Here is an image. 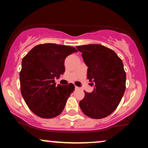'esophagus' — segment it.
<instances>
[{
  "label": "esophagus",
  "instance_id": "obj_1",
  "mask_svg": "<svg viewBox=\"0 0 148 148\" xmlns=\"http://www.w3.org/2000/svg\"><path fill=\"white\" fill-rule=\"evenodd\" d=\"M80 88H79V87H77V86H75V89L76 90H79Z\"/></svg>",
  "mask_w": 148,
  "mask_h": 148
}]
</instances>
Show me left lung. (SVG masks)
Returning <instances> with one entry per match:
<instances>
[{
	"label": "left lung",
	"mask_w": 148,
	"mask_h": 148,
	"mask_svg": "<svg viewBox=\"0 0 148 148\" xmlns=\"http://www.w3.org/2000/svg\"><path fill=\"white\" fill-rule=\"evenodd\" d=\"M88 66L87 78L94 86L79 102L83 113L94 119L111 115L121 101L126 88L123 61L112 49L100 45L76 47Z\"/></svg>",
	"instance_id": "left-lung-1"
}]
</instances>
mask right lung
I'll return each instance as SVG.
<instances>
[{
  "instance_id": "1",
  "label": "right lung",
  "mask_w": 148,
  "mask_h": 148,
  "mask_svg": "<svg viewBox=\"0 0 148 148\" xmlns=\"http://www.w3.org/2000/svg\"><path fill=\"white\" fill-rule=\"evenodd\" d=\"M77 52L73 47L56 44L35 46L23 57L19 73L21 92L31 111L42 118H53L63 111L74 92V84L56 86L64 72L66 57Z\"/></svg>"
}]
</instances>
